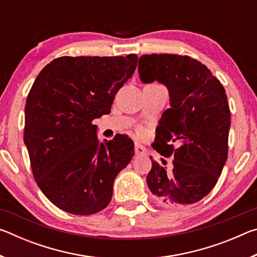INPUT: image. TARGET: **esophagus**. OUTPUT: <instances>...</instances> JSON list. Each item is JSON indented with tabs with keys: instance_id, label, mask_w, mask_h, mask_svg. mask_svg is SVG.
<instances>
[{
	"instance_id": "obj_1",
	"label": "esophagus",
	"mask_w": 257,
	"mask_h": 257,
	"mask_svg": "<svg viewBox=\"0 0 257 257\" xmlns=\"http://www.w3.org/2000/svg\"><path fill=\"white\" fill-rule=\"evenodd\" d=\"M144 154H146L145 147L141 144H138V143H136V144H135V155L139 156V155H144Z\"/></svg>"
}]
</instances>
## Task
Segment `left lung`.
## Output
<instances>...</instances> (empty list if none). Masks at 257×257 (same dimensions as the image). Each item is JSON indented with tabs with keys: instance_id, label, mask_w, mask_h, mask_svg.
Segmentation results:
<instances>
[{
	"instance_id": "8db88e82",
	"label": "left lung",
	"mask_w": 257,
	"mask_h": 257,
	"mask_svg": "<svg viewBox=\"0 0 257 257\" xmlns=\"http://www.w3.org/2000/svg\"><path fill=\"white\" fill-rule=\"evenodd\" d=\"M138 72L144 84L167 86L170 96L153 147L172 156V167L168 170L151 159L147 186L164 206L201 201L214 188L228 158L230 110L223 86L205 64L187 55H142Z\"/></svg>"
}]
</instances>
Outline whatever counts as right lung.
Listing matches in <instances>:
<instances>
[{
    "mask_svg": "<svg viewBox=\"0 0 257 257\" xmlns=\"http://www.w3.org/2000/svg\"><path fill=\"white\" fill-rule=\"evenodd\" d=\"M137 55L61 56L43 69L25 107L24 142L35 180L61 210L89 215L111 202L113 182L134 156L124 135L99 143L92 121L111 111Z\"/></svg>",
    "mask_w": 257,
    "mask_h": 257,
    "instance_id": "1",
    "label": "right lung"
}]
</instances>
